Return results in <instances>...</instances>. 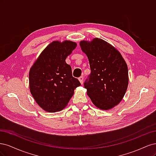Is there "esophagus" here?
Segmentation results:
<instances>
[{
	"mask_svg": "<svg viewBox=\"0 0 156 156\" xmlns=\"http://www.w3.org/2000/svg\"><path fill=\"white\" fill-rule=\"evenodd\" d=\"M83 80H84V78L83 76H81L79 78V81H80V83H81V84H83Z\"/></svg>",
	"mask_w": 156,
	"mask_h": 156,
	"instance_id": "esophagus-1",
	"label": "esophagus"
}]
</instances>
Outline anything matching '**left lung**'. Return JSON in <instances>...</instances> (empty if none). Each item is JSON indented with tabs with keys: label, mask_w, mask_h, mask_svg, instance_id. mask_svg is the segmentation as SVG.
Segmentation results:
<instances>
[{
	"label": "left lung",
	"mask_w": 156,
	"mask_h": 156,
	"mask_svg": "<svg viewBox=\"0 0 156 156\" xmlns=\"http://www.w3.org/2000/svg\"><path fill=\"white\" fill-rule=\"evenodd\" d=\"M87 56L91 73L84 83L87 95L101 110L119 105L128 87V69L125 60L115 47L102 39L79 43Z\"/></svg>",
	"instance_id": "8db88e82"
}]
</instances>
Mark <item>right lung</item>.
Returning <instances> with one entry per match:
<instances>
[{"label":"right lung","instance_id":"right-lung-1","mask_svg":"<svg viewBox=\"0 0 156 156\" xmlns=\"http://www.w3.org/2000/svg\"><path fill=\"white\" fill-rule=\"evenodd\" d=\"M77 47L70 40L53 41L41 52L29 71V88L34 100L47 112H55L67 106L81 85L72 76L66 59Z\"/></svg>","mask_w":156,"mask_h":156}]
</instances>
